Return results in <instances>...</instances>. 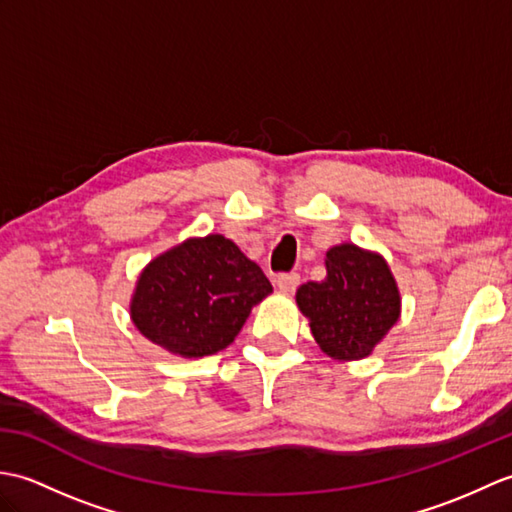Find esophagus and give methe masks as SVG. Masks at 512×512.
<instances>
[{"instance_id":"obj_1","label":"esophagus","mask_w":512,"mask_h":512,"mask_svg":"<svg viewBox=\"0 0 512 512\" xmlns=\"http://www.w3.org/2000/svg\"><path fill=\"white\" fill-rule=\"evenodd\" d=\"M275 284L281 292H295L297 286L301 284V277L299 273H284L275 279Z\"/></svg>"}]
</instances>
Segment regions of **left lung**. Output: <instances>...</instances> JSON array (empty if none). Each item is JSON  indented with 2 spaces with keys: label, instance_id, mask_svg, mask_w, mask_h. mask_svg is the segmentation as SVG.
<instances>
[{
  "label": "left lung",
  "instance_id": "left-lung-1",
  "mask_svg": "<svg viewBox=\"0 0 512 512\" xmlns=\"http://www.w3.org/2000/svg\"><path fill=\"white\" fill-rule=\"evenodd\" d=\"M325 268L328 277L297 290V303L325 352L358 361L398 321L396 281L383 257L354 244L330 248Z\"/></svg>",
  "mask_w": 512,
  "mask_h": 512
}]
</instances>
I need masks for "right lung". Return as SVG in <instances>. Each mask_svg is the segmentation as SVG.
I'll return each mask as SVG.
<instances>
[{
    "instance_id": "add662e5",
    "label": "right lung",
    "mask_w": 512,
    "mask_h": 512,
    "mask_svg": "<svg viewBox=\"0 0 512 512\" xmlns=\"http://www.w3.org/2000/svg\"><path fill=\"white\" fill-rule=\"evenodd\" d=\"M273 292L268 277L231 239H187L138 279L132 319L149 341L198 358L235 341L250 308Z\"/></svg>"
}]
</instances>
